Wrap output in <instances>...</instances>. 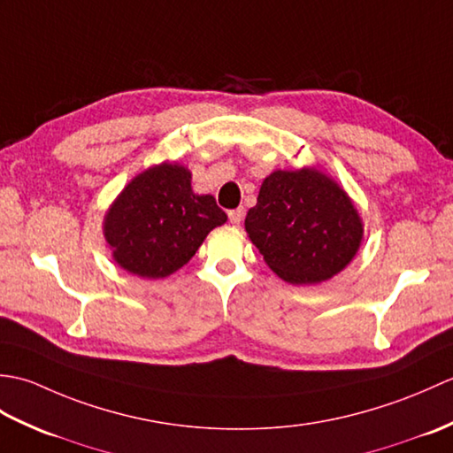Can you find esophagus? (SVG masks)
<instances>
[{
  "label": "esophagus",
  "mask_w": 453,
  "mask_h": 453,
  "mask_svg": "<svg viewBox=\"0 0 453 453\" xmlns=\"http://www.w3.org/2000/svg\"><path fill=\"white\" fill-rule=\"evenodd\" d=\"M227 216H229V221H232L234 226H239L242 224V219H243V216H245V210L243 208H235V210H229L227 211Z\"/></svg>",
  "instance_id": "1"
}]
</instances>
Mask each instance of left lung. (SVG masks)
<instances>
[{
  "label": "left lung",
  "mask_w": 453,
  "mask_h": 453,
  "mask_svg": "<svg viewBox=\"0 0 453 453\" xmlns=\"http://www.w3.org/2000/svg\"><path fill=\"white\" fill-rule=\"evenodd\" d=\"M245 229L265 263L297 286L339 274L364 235L349 195L315 167L271 173L247 211Z\"/></svg>",
  "instance_id": "8db88e82"
}]
</instances>
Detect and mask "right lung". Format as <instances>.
<instances>
[{"mask_svg":"<svg viewBox=\"0 0 453 453\" xmlns=\"http://www.w3.org/2000/svg\"><path fill=\"white\" fill-rule=\"evenodd\" d=\"M190 171L161 163L134 177L104 216L112 258L140 278H165L185 266L226 211L211 195H195Z\"/></svg>","mask_w":453,"mask_h":453,"instance_id":"right-lung-1","label":"right lung"}]
</instances>
